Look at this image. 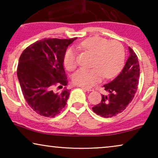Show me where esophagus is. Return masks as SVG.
I'll use <instances>...</instances> for the list:
<instances>
[{"label":"esophagus","mask_w":158,"mask_h":158,"mask_svg":"<svg viewBox=\"0 0 158 158\" xmlns=\"http://www.w3.org/2000/svg\"><path fill=\"white\" fill-rule=\"evenodd\" d=\"M82 89L83 90H85V91H88V92H90V91H94V88H86V87H81Z\"/></svg>","instance_id":"1"}]
</instances>
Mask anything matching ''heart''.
<instances>
[{
    "label": "heart",
    "instance_id": "1",
    "mask_svg": "<svg viewBox=\"0 0 158 158\" xmlns=\"http://www.w3.org/2000/svg\"><path fill=\"white\" fill-rule=\"evenodd\" d=\"M80 47L94 54L93 66L94 68H81L73 75L75 85L82 87H92L101 81L103 76L106 78L114 77L122 69L124 61V49L117 41H110L104 38L94 36L84 40ZM68 70L76 67L75 52L73 48L66 51L63 59Z\"/></svg>",
    "mask_w": 158,
    "mask_h": 158
}]
</instances>
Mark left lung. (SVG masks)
<instances>
[{
    "label": "left lung",
    "mask_w": 158,
    "mask_h": 158,
    "mask_svg": "<svg viewBox=\"0 0 158 158\" xmlns=\"http://www.w3.org/2000/svg\"><path fill=\"white\" fill-rule=\"evenodd\" d=\"M129 53L122 72L113 81L103 85L109 95H101V102L92 108L97 115L104 118L115 116L124 111L135 96L139 83V64L137 56L129 47Z\"/></svg>",
    "instance_id": "8db88e82"
}]
</instances>
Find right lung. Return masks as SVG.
Segmentation results:
<instances>
[{"label":"right lung","instance_id":"right-lung-1","mask_svg":"<svg viewBox=\"0 0 158 158\" xmlns=\"http://www.w3.org/2000/svg\"><path fill=\"white\" fill-rule=\"evenodd\" d=\"M70 40L44 39L28 47L21 54L17 76L24 98L36 113L54 117L66 105L70 91L64 87L60 92L52 90L68 85L63 68L64 55Z\"/></svg>","mask_w":158,"mask_h":158}]
</instances>
